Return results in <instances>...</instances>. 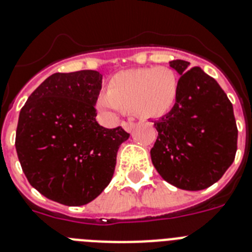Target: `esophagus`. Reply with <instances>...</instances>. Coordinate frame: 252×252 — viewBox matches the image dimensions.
Wrapping results in <instances>:
<instances>
[{
	"label": "esophagus",
	"instance_id": "1",
	"mask_svg": "<svg viewBox=\"0 0 252 252\" xmlns=\"http://www.w3.org/2000/svg\"><path fill=\"white\" fill-rule=\"evenodd\" d=\"M122 126L124 128V130L130 133L133 130V128H134V123H122Z\"/></svg>",
	"mask_w": 252,
	"mask_h": 252
}]
</instances>
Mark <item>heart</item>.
<instances>
[{
	"label": "heart",
	"instance_id": "obj_1",
	"mask_svg": "<svg viewBox=\"0 0 252 252\" xmlns=\"http://www.w3.org/2000/svg\"><path fill=\"white\" fill-rule=\"evenodd\" d=\"M178 98V78L169 67L134 69L115 74L109 91L97 97L96 106L107 118L132 109L139 118L158 119L173 109Z\"/></svg>",
	"mask_w": 252,
	"mask_h": 252
}]
</instances>
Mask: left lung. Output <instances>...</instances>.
<instances>
[{
    "instance_id": "obj_1",
    "label": "left lung",
    "mask_w": 252,
    "mask_h": 252,
    "mask_svg": "<svg viewBox=\"0 0 252 252\" xmlns=\"http://www.w3.org/2000/svg\"><path fill=\"white\" fill-rule=\"evenodd\" d=\"M181 75L173 109L155 122L158 136L151 160L161 178L186 191L217 183L232 165L238 130L233 106L214 78L201 67L173 60Z\"/></svg>"
}]
</instances>
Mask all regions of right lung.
Segmentation results:
<instances>
[{
    "label": "right lung",
    "mask_w": 252,
    "mask_h": 252,
    "mask_svg": "<svg viewBox=\"0 0 252 252\" xmlns=\"http://www.w3.org/2000/svg\"><path fill=\"white\" fill-rule=\"evenodd\" d=\"M101 87L102 75L96 70L55 73L20 110L19 161L32 187L52 201L86 205L113 178L118 150L129 134L96 122Z\"/></svg>",
    "instance_id": "1"
}]
</instances>
